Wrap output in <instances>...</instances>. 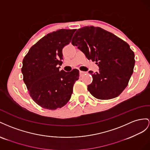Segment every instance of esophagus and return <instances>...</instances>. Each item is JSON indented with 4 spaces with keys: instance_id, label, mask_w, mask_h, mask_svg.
<instances>
[{
    "instance_id": "34e87169",
    "label": "esophagus",
    "mask_w": 150,
    "mask_h": 150,
    "mask_svg": "<svg viewBox=\"0 0 150 150\" xmlns=\"http://www.w3.org/2000/svg\"><path fill=\"white\" fill-rule=\"evenodd\" d=\"M86 74V72L85 71H80V75L81 76H82L84 74Z\"/></svg>"
}]
</instances>
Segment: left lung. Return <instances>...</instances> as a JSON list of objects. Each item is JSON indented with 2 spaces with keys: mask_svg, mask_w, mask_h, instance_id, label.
Returning <instances> with one entry per match:
<instances>
[{
  "mask_svg": "<svg viewBox=\"0 0 150 150\" xmlns=\"http://www.w3.org/2000/svg\"><path fill=\"white\" fill-rule=\"evenodd\" d=\"M88 59L96 61L99 71H89L93 80L88 91L98 99L119 96L133 73L134 53L126 42L99 27L85 26L76 31L71 41Z\"/></svg>",
  "mask_w": 150,
  "mask_h": 150,
  "instance_id": "left-lung-1",
  "label": "left lung"
}]
</instances>
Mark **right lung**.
<instances>
[{
	"label": "right lung",
	"instance_id": "add662e5",
	"mask_svg": "<svg viewBox=\"0 0 150 150\" xmlns=\"http://www.w3.org/2000/svg\"><path fill=\"white\" fill-rule=\"evenodd\" d=\"M76 29H59L45 36L29 49L21 71L29 95L44 109L61 108L69 101L79 71L59 70L62 50L71 42Z\"/></svg>",
	"mask_w": 150,
	"mask_h": 150
}]
</instances>
